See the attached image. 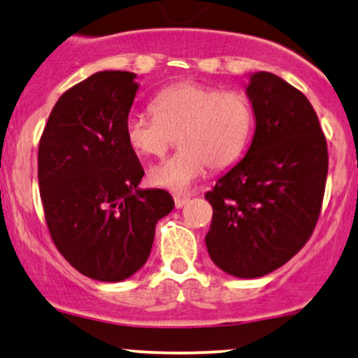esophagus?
Returning a JSON list of instances; mask_svg holds the SVG:
<instances>
[{"label":"esophagus","instance_id":"34e87169","mask_svg":"<svg viewBox=\"0 0 358 358\" xmlns=\"http://www.w3.org/2000/svg\"><path fill=\"white\" fill-rule=\"evenodd\" d=\"M187 202H189V197H182V195H176L174 197L176 208H182L184 205H187Z\"/></svg>","mask_w":358,"mask_h":358}]
</instances>
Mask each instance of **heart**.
<instances>
[{
    "mask_svg": "<svg viewBox=\"0 0 358 358\" xmlns=\"http://www.w3.org/2000/svg\"><path fill=\"white\" fill-rule=\"evenodd\" d=\"M155 114L130 112L125 136L136 153L163 156L178 136L180 150L150 169V182L185 192L210 168H231L254 131L252 102L244 92L202 83H178L153 99Z\"/></svg>",
    "mask_w": 358,
    "mask_h": 358,
    "instance_id": "1",
    "label": "heart"
}]
</instances>
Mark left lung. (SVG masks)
I'll return each mask as SVG.
<instances>
[{"mask_svg": "<svg viewBox=\"0 0 358 358\" xmlns=\"http://www.w3.org/2000/svg\"><path fill=\"white\" fill-rule=\"evenodd\" d=\"M256 130L244 158L205 194L215 266L238 278L267 275L310 239L324 197L327 145L306 96L280 76H249Z\"/></svg>", "mask_w": 358, "mask_h": 358, "instance_id": "8db88e82", "label": "left lung"}]
</instances>
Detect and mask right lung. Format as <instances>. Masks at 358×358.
<instances>
[{
    "mask_svg": "<svg viewBox=\"0 0 358 358\" xmlns=\"http://www.w3.org/2000/svg\"><path fill=\"white\" fill-rule=\"evenodd\" d=\"M130 71H99L68 90L38 143L45 222L62 256L83 275L120 282L145 266L158 220L174 200L140 189L145 171L125 136L140 85Z\"/></svg>",
    "mask_w": 358,
    "mask_h": 358,
    "instance_id": "1",
    "label": "right lung"
}]
</instances>
